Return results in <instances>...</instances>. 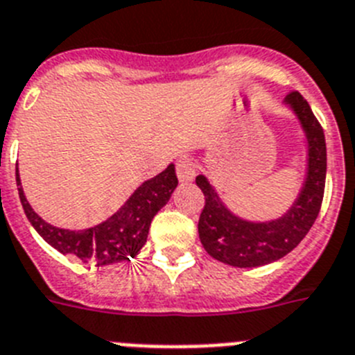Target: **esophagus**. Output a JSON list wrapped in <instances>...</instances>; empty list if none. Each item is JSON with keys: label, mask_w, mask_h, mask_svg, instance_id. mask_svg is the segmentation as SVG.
Returning a JSON list of instances; mask_svg holds the SVG:
<instances>
[{"label": "esophagus", "mask_w": 355, "mask_h": 355, "mask_svg": "<svg viewBox=\"0 0 355 355\" xmlns=\"http://www.w3.org/2000/svg\"><path fill=\"white\" fill-rule=\"evenodd\" d=\"M177 175L180 182H191L196 177V166L189 159L177 160Z\"/></svg>", "instance_id": "34e87169"}]
</instances>
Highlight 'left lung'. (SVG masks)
Segmentation results:
<instances>
[{"mask_svg": "<svg viewBox=\"0 0 355 355\" xmlns=\"http://www.w3.org/2000/svg\"><path fill=\"white\" fill-rule=\"evenodd\" d=\"M284 103L295 112L307 139L306 180L284 216L270 221L243 220L225 205L207 177H196V186L205 196L198 221L200 241L216 261L236 268L264 266L279 261L306 237L318 218L327 175L325 135L300 92H289Z\"/></svg>", "mask_w": 355, "mask_h": 355, "instance_id": "8db88e82", "label": "left lung"}]
</instances>
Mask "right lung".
<instances>
[{"mask_svg": "<svg viewBox=\"0 0 355 355\" xmlns=\"http://www.w3.org/2000/svg\"><path fill=\"white\" fill-rule=\"evenodd\" d=\"M15 182L24 214L42 239L60 254L75 255L84 264L94 266L130 261V257L139 254L146 243L153 216L169 202L171 193L178 186L175 166L169 164L162 173L143 182L125 205L100 225L84 230H69L49 225L33 211L24 196L19 169H15Z\"/></svg>", "mask_w": 355, "mask_h": 355, "instance_id": "obj_1", "label": "right lung"}]
</instances>
